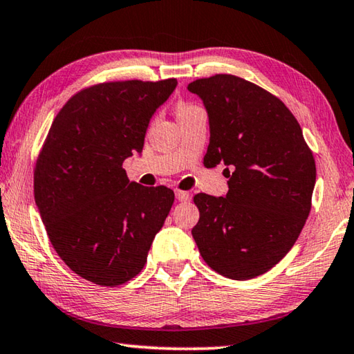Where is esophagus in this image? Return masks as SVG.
I'll return each mask as SVG.
<instances>
[{
    "instance_id": "34e87169",
    "label": "esophagus",
    "mask_w": 354,
    "mask_h": 354,
    "mask_svg": "<svg viewBox=\"0 0 354 354\" xmlns=\"http://www.w3.org/2000/svg\"><path fill=\"white\" fill-rule=\"evenodd\" d=\"M176 197H177V201H180V202H187V201H189V199H191V194L188 193V191H180V189H177V191H176Z\"/></svg>"
}]
</instances>
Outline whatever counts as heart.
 Instances as JSON below:
<instances>
[{"instance_id":"obj_1","label":"heart","mask_w":354,"mask_h":354,"mask_svg":"<svg viewBox=\"0 0 354 354\" xmlns=\"http://www.w3.org/2000/svg\"><path fill=\"white\" fill-rule=\"evenodd\" d=\"M196 109H199V107H196V105L188 104V102H180V104L177 105L178 118L183 116V115H187V113H189V111H193V110H196Z\"/></svg>"}]
</instances>
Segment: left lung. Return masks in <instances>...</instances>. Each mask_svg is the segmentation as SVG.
Instances as JSON below:
<instances>
[{"mask_svg": "<svg viewBox=\"0 0 354 354\" xmlns=\"http://www.w3.org/2000/svg\"><path fill=\"white\" fill-rule=\"evenodd\" d=\"M188 90L208 113L203 163H224L225 197L196 194L191 230L202 258L232 280L270 270L292 249L311 212L315 161L299 121L277 96L232 74L197 79Z\"/></svg>", "mask_w": 354, "mask_h": 354, "instance_id": "1", "label": "left lung"}]
</instances>
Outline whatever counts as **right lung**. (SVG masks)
Masks as SVG:
<instances>
[{
	"label": "right lung",
	"instance_id": "obj_1",
	"mask_svg": "<svg viewBox=\"0 0 354 354\" xmlns=\"http://www.w3.org/2000/svg\"><path fill=\"white\" fill-rule=\"evenodd\" d=\"M177 80H124L74 95L54 118L34 172V196L57 255L74 274L118 286L145 268L174 203L166 187L130 182L152 115Z\"/></svg>",
	"mask_w": 354,
	"mask_h": 354
}]
</instances>
